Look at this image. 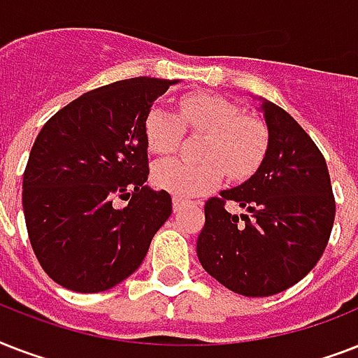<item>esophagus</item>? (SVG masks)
Listing matches in <instances>:
<instances>
[{"mask_svg":"<svg viewBox=\"0 0 358 358\" xmlns=\"http://www.w3.org/2000/svg\"><path fill=\"white\" fill-rule=\"evenodd\" d=\"M187 206V201H184V199H178V196H174L173 199V210L174 212H180L182 208Z\"/></svg>","mask_w":358,"mask_h":358,"instance_id":"1","label":"esophagus"}]
</instances>
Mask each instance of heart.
Masks as SVG:
<instances>
[{
	"label": "heart",
	"instance_id": "heart-1",
	"mask_svg": "<svg viewBox=\"0 0 358 358\" xmlns=\"http://www.w3.org/2000/svg\"><path fill=\"white\" fill-rule=\"evenodd\" d=\"M184 129L204 134L199 143V162L165 159L152 169L157 189L189 199L217 187L224 176L243 182L256 173L267 150V129L229 98L212 92H193L178 102V117L154 106L143 122L148 150L171 154L178 148Z\"/></svg>",
	"mask_w": 358,
	"mask_h": 358
}]
</instances>
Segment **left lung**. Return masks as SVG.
Instances as JSON below:
<instances>
[{"mask_svg":"<svg viewBox=\"0 0 358 358\" xmlns=\"http://www.w3.org/2000/svg\"><path fill=\"white\" fill-rule=\"evenodd\" d=\"M267 150L260 167L234 189L204 204L206 223L196 256L215 280L236 294L267 297L308 275L333 230L334 204L325 157L289 113L264 102ZM245 207V224L226 210Z\"/></svg>","mask_w":358,"mask_h":358,"instance_id":"left-lung-1","label":"left lung"}]
</instances>
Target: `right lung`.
<instances>
[{
  "instance_id": "obj_1",
  "label": "right lung",
  "mask_w": 358,
  "mask_h": 358,
  "mask_svg": "<svg viewBox=\"0 0 358 358\" xmlns=\"http://www.w3.org/2000/svg\"><path fill=\"white\" fill-rule=\"evenodd\" d=\"M176 80L131 78L98 87L42 126L24 171L25 227L36 260L63 288L96 294L143 264L173 212L148 180L143 122ZM115 198L129 201L117 210Z\"/></svg>"
}]
</instances>
